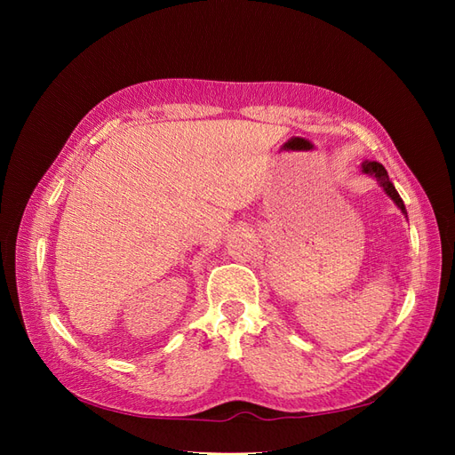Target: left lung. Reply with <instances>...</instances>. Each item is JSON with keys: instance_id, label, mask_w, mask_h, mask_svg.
Here are the masks:
<instances>
[{"instance_id": "1", "label": "left lung", "mask_w": 455, "mask_h": 455, "mask_svg": "<svg viewBox=\"0 0 455 455\" xmlns=\"http://www.w3.org/2000/svg\"><path fill=\"white\" fill-rule=\"evenodd\" d=\"M363 172H364L366 176L376 178V182L379 184V188L385 191V194H387V196L393 199V203H395V204L398 206V209H401V212L408 218L406 206H404V203H403L401 196H398V191L395 189L393 182L389 180L387 171L383 169V164H379V163H376V161H364V163H363Z\"/></svg>"}]
</instances>
